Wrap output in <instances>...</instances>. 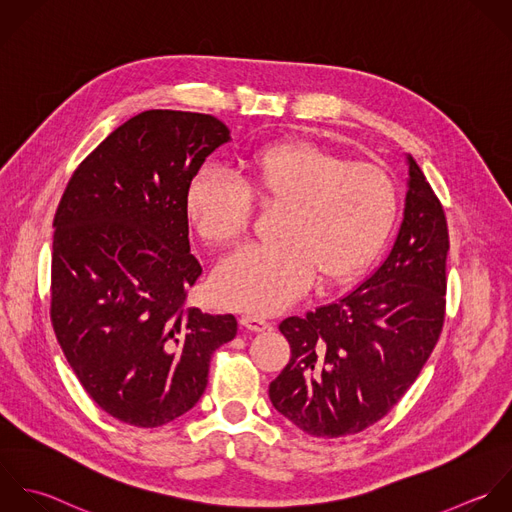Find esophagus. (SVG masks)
Wrapping results in <instances>:
<instances>
[{
    "mask_svg": "<svg viewBox=\"0 0 512 512\" xmlns=\"http://www.w3.org/2000/svg\"><path fill=\"white\" fill-rule=\"evenodd\" d=\"M241 325L249 331H255V333H261V331H267L271 327V323L259 315H253V313H247L241 317Z\"/></svg>",
    "mask_w": 512,
    "mask_h": 512,
    "instance_id": "obj_1",
    "label": "esophagus"
}]
</instances>
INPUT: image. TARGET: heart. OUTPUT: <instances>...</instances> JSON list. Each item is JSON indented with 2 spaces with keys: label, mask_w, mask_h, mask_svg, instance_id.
Returning <instances> with one entry per match:
<instances>
[{
  "label": "heart",
  "mask_w": 512,
  "mask_h": 512,
  "mask_svg": "<svg viewBox=\"0 0 512 512\" xmlns=\"http://www.w3.org/2000/svg\"><path fill=\"white\" fill-rule=\"evenodd\" d=\"M253 199L281 207L277 241L239 249L213 277L219 303L251 313L291 305L315 275L327 285L357 277L383 249L399 211L397 185L379 165L313 141H281L249 153L239 179L217 167L197 171L185 213L207 245L231 247L249 231Z\"/></svg>",
  "instance_id": "b5f03b06"
}]
</instances>
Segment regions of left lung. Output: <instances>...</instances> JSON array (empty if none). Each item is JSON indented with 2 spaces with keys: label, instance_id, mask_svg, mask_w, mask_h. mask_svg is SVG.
Wrapping results in <instances>:
<instances>
[{
  "label": "left lung",
  "instance_id": "left-lung-1",
  "mask_svg": "<svg viewBox=\"0 0 512 512\" xmlns=\"http://www.w3.org/2000/svg\"><path fill=\"white\" fill-rule=\"evenodd\" d=\"M407 161L405 217L383 265L339 301L279 325L291 359L269 385V399L307 435L337 439L381 421L441 337L447 217L417 161Z\"/></svg>",
  "mask_w": 512,
  "mask_h": 512
}]
</instances>
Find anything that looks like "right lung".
Instances as JSON below:
<instances>
[{"instance_id": "right-lung-1", "label": "right lung", "mask_w": 512, "mask_h": 512, "mask_svg": "<svg viewBox=\"0 0 512 512\" xmlns=\"http://www.w3.org/2000/svg\"><path fill=\"white\" fill-rule=\"evenodd\" d=\"M229 129L205 113L149 109L73 171L53 217L51 325L81 387L113 419L153 429L207 387L233 315L185 307L201 275L185 191Z\"/></svg>"}]
</instances>
